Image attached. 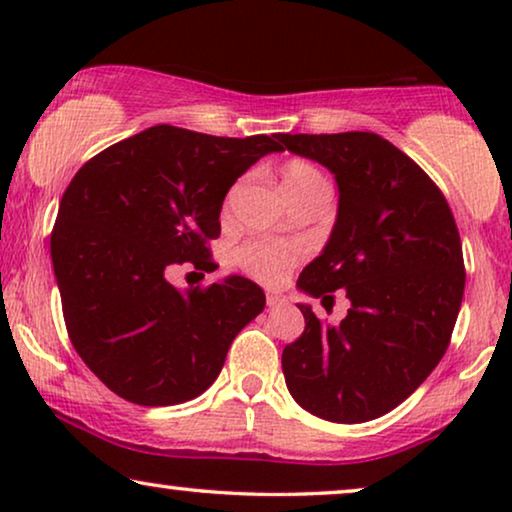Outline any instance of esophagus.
I'll return each instance as SVG.
<instances>
[{
	"mask_svg": "<svg viewBox=\"0 0 512 512\" xmlns=\"http://www.w3.org/2000/svg\"><path fill=\"white\" fill-rule=\"evenodd\" d=\"M265 303H268V307H279L284 303L282 296H277V293H265Z\"/></svg>",
	"mask_w": 512,
	"mask_h": 512,
	"instance_id": "esophagus-1",
	"label": "esophagus"
}]
</instances>
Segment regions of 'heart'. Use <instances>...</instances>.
I'll use <instances>...</instances> for the list:
<instances>
[{
  "label": "heart",
  "instance_id": "heart-1",
  "mask_svg": "<svg viewBox=\"0 0 512 512\" xmlns=\"http://www.w3.org/2000/svg\"><path fill=\"white\" fill-rule=\"evenodd\" d=\"M282 181H284L286 193H289V198L293 202H300L317 193H328L326 177L312 163H307V160H289V163L282 167ZM240 188H242V181H237V184L230 186L226 202H223V209H226V212L233 207ZM303 254L305 249L293 242L247 240L235 249L233 258L237 268L258 279V282L277 284L282 282L286 272H289L293 265L303 258Z\"/></svg>",
  "mask_w": 512,
  "mask_h": 512
}]
</instances>
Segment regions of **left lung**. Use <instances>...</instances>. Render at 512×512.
<instances>
[{
    "mask_svg": "<svg viewBox=\"0 0 512 512\" xmlns=\"http://www.w3.org/2000/svg\"><path fill=\"white\" fill-rule=\"evenodd\" d=\"M279 142L326 165L340 188L331 240L298 286L324 300L345 289L352 300L335 326L298 305L305 331L282 352L286 387L328 422H368L401 405L450 347L466 284L457 223L429 174L380 135Z\"/></svg>",
    "mask_w": 512,
    "mask_h": 512,
    "instance_id": "1",
    "label": "left lung"
}]
</instances>
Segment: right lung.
Segmentation results:
<instances>
[{
    "instance_id": "right-lung-1",
    "label": "right lung",
    "mask_w": 512,
    "mask_h": 512,
    "mask_svg": "<svg viewBox=\"0 0 512 512\" xmlns=\"http://www.w3.org/2000/svg\"><path fill=\"white\" fill-rule=\"evenodd\" d=\"M279 135L214 137L156 125L90 158L69 181L51 233L69 340L137 405H177L219 377L235 335L265 307L244 277L179 291L167 270L216 268L228 188Z\"/></svg>"
}]
</instances>
